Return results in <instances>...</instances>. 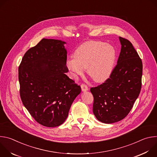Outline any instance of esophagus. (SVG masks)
Here are the masks:
<instances>
[{
  "instance_id": "esophagus-1",
  "label": "esophagus",
  "mask_w": 157,
  "mask_h": 157,
  "mask_svg": "<svg viewBox=\"0 0 157 157\" xmlns=\"http://www.w3.org/2000/svg\"><path fill=\"white\" fill-rule=\"evenodd\" d=\"M81 87L82 91L85 92V91H88V87H87L86 84H82L81 85Z\"/></svg>"
}]
</instances>
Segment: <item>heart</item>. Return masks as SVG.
<instances>
[{
    "label": "heart",
    "instance_id": "obj_1",
    "mask_svg": "<svg viewBox=\"0 0 157 157\" xmlns=\"http://www.w3.org/2000/svg\"><path fill=\"white\" fill-rule=\"evenodd\" d=\"M116 58L115 48L100 41H89L79 46L74 53V58L68 59L66 66L76 77L87 74L96 82L106 80L113 71Z\"/></svg>",
    "mask_w": 157,
    "mask_h": 157
}]
</instances>
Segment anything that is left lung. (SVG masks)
Segmentation results:
<instances>
[{"mask_svg": "<svg viewBox=\"0 0 157 157\" xmlns=\"http://www.w3.org/2000/svg\"><path fill=\"white\" fill-rule=\"evenodd\" d=\"M121 53L109 78L90 91L94 97L93 113L105 124L124 119L133 107L142 87V62L132 44L119 37Z\"/></svg>", "mask_w": 157, "mask_h": 157, "instance_id": "obj_1", "label": "left lung"}]
</instances>
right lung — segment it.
<instances>
[{
	"mask_svg": "<svg viewBox=\"0 0 157 157\" xmlns=\"http://www.w3.org/2000/svg\"><path fill=\"white\" fill-rule=\"evenodd\" d=\"M66 42L43 38L24 55L18 68L20 95L24 105L40 124L61 125L81 89L66 75Z\"/></svg>",
	"mask_w": 157,
	"mask_h": 157,
	"instance_id": "1",
	"label": "right lung"
}]
</instances>
